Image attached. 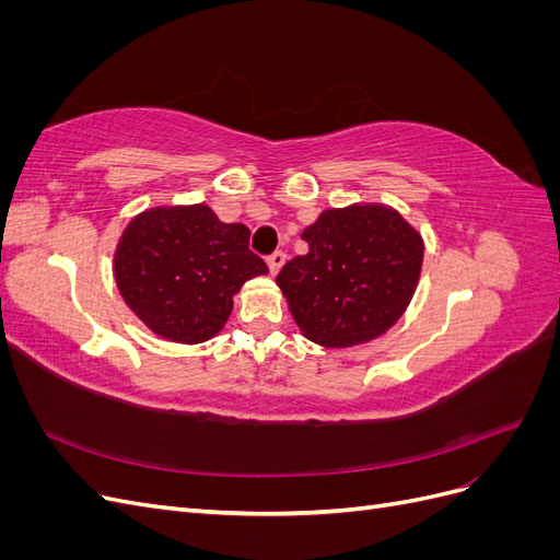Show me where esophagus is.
Wrapping results in <instances>:
<instances>
[{"instance_id":"obj_1","label":"esophagus","mask_w":560,"mask_h":560,"mask_svg":"<svg viewBox=\"0 0 560 560\" xmlns=\"http://www.w3.org/2000/svg\"><path fill=\"white\" fill-rule=\"evenodd\" d=\"M266 264H268V268H270V273H278L280 270V266L284 264V252H280V249H276L273 254H268V259H266Z\"/></svg>"}]
</instances>
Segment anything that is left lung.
I'll return each mask as SVG.
<instances>
[{
  "label": "left lung",
  "instance_id": "obj_1",
  "mask_svg": "<svg viewBox=\"0 0 560 560\" xmlns=\"http://www.w3.org/2000/svg\"><path fill=\"white\" fill-rule=\"evenodd\" d=\"M308 252L276 282L299 329L327 348L366 343L409 306L422 266L420 233L387 206L325 210L301 233Z\"/></svg>",
  "mask_w": 560,
  "mask_h": 560
}]
</instances>
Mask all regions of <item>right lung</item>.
I'll use <instances>...</instances> for the list:
<instances>
[{"mask_svg":"<svg viewBox=\"0 0 560 560\" xmlns=\"http://www.w3.org/2000/svg\"><path fill=\"white\" fill-rule=\"evenodd\" d=\"M245 224H224L208 206L138 214L114 254V278L128 308L175 343H200L224 327L233 294L266 276Z\"/></svg>","mask_w":560,"mask_h":560,"instance_id":"obj_1","label":"right lung"}]
</instances>
